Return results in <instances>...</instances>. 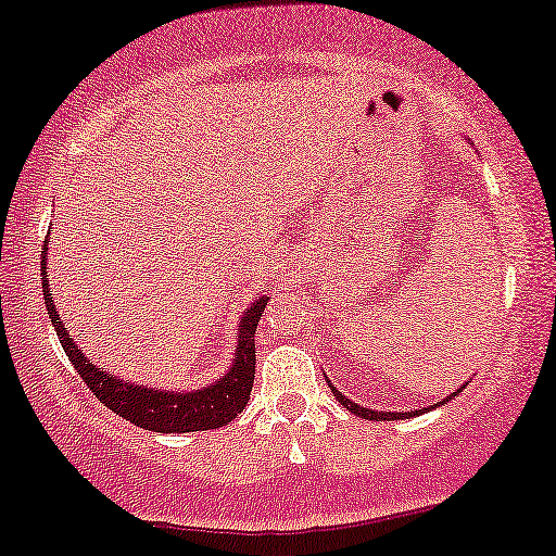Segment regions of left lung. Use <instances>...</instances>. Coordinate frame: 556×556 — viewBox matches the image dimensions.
<instances>
[{
	"mask_svg": "<svg viewBox=\"0 0 556 556\" xmlns=\"http://www.w3.org/2000/svg\"><path fill=\"white\" fill-rule=\"evenodd\" d=\"M329 386H331V380H329ZM460 388H464V386H460ZM460 388H458V391H453L451 396H445L443 401H438V404H432L430 409H434V406H440V404H445V401H451L453 396H458V393H460ZM331 391H333V396L339 399V404H342L344 409H350V412L354 414V417H363V419H376V422H380V419H383V422H386V419H388V422H391V419H409V417H414V414H417V417H419V414L430 412V409H427V406H422V409H414V412H378V409H365V406L354 404L352 399H346L344 393L339 391L337 386H331Z\"/></svg>",
	"mask_w": 556,
	"mask_h": 556,
	"instance_id": "left-lung-1",
	"label": "left lung"
}]
</instances>
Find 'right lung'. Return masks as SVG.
Masks as SVG:
<instances>
[{
	"label": "right lung",
	"mask_w": 556,
	"mask_h": 556,
	"mask_svg": "<svg viewBox=\"0 0 556 556\" xmlns=\"http://www.w3.org/2000/svg\"><path fill=\"white\" fill-rule=\"evenodd\" d=\"M46 245L41 251V279H43V300L49 318L56 329L59 342H62L66 357L72 359L79 378L85 380L87 388L96 393V399L103 406H109L113 414L129 419L131 425L142 427L152 432H199V430H217L238 417L243 406L249 404L253 378H256V333L258 318L264 313L269 298L261 295L258 300L245 307L238 324L236 352L232 363L217 380L210 386L197 388V391H165V388H147L137 386L131 380L111 376L105 367L90 363L85 352L75 344L70 331L64 329V320L59 318V307L53 305L49 271H46Z\"/></svg>",
	"instance_id": "add662e5"
}]
</instances>
